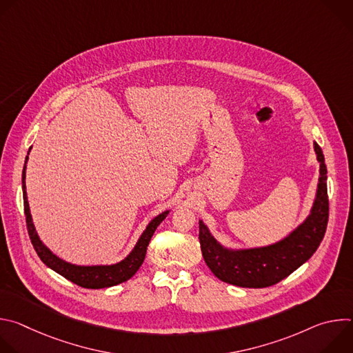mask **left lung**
<instances>
[{
  "label": "left lung",
  "mask_w": 353,
  "mask_h": 353,
  "mask_svg": "<svg viewBox=\"0 0 353 353\" xmlns=\"http://www.w3.org/2000/svg\"><path fill=\"white\" fill-rule=\"evenodd\" d=\"M314 150L320 162V179L312 212L283 240L260 248L229 250L221 245L199 221L201 251L216 278L241 288H267L289 276L316 253L327 230L330 208L327 166L317 142Z\"/></svg>",
  "instance_id": "8db88e82"
}]
</instances>
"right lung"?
<instances>
[{
  "label": "right lung",
  "mask_w": 353,
  "mask_h": 353,
  "mask_svg": "<svg viewBox=\"0 0 353 353\" xmlns=\"http://www.w3.org/2000/svg\"><path fill=\"white\" fill-rule=\"evenodd\" d=\"M28 161V157H26ZM25 170H26V162L22 172V190H23V208H25V216H26V228L30 237V241L36 250L37 256L40 260L57 274L63 275L68 281L77 283L78 286L86 288V289H100V288H109L119 285L121 282L128 281L142 265L146 254V248L150 241V237L155 233L157 228L161 225V222L168 216L169 211L162 212L155 219L149 222L145 232L141 234L138 243L135 244L134 250L124 259L123 261L113 264V265H92V267H81L74 265L70 263L63 261L57 256H54L39 239L34 225L32 222L28 196H26V185H25Z\"/></svg>",
  "instance_id": "add662e5"
}]
</instances>
